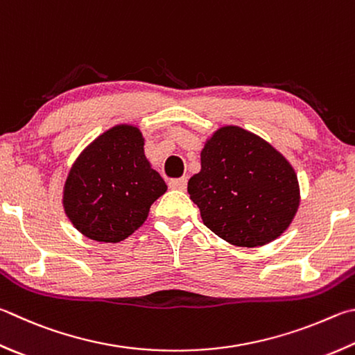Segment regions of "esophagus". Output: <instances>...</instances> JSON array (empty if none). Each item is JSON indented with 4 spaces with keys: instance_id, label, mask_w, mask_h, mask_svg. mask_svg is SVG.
I'll list each match as a JSON object with an SVG mask.
<instances>
[{
    "instance_id": "obj_1",
    "label": "esophagus",
    "mask_w": 355,
    "mask_h": 355,
    "mask_svg": "<svg viewBox=\"0 0 355 355\" xmlns=\"http://www.w3.org/2000/svg\"><path fill=\"white\" fill-rule=\"evenodd\" d=\"M169 186L172 189H178V191H186V186H188V178L182 177V178H175L171 180Z\"/></svg>"
}]
</instances>
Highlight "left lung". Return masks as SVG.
<instances>
[{
	"label": "left lung",
	"instance_id": "8db88e82",
	"mask_svg": "<svg viewBox=\"0 0 355 355\" xmlns=\"http://www.w3.org/2000/svg\"><path fill=\"white\" fill-rule=\"evenodd\" d=\"M202 169L188 192L212 233L236 247H262L279 237L300 206V184L282 153L237 125L212 133Z\"/></svg>",
	"mask_w": 355,
	"mask_h": 355
}]
</instances>
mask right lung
<instances>
[{"label":"right lung","mask_w":355,"mask_h":355,"mask_svg":"<svg viewBox=\"0 0 355 355\" xmlns=\"http://www.w3.org/2000/svg\"><path fill=\"white\" fill-rule=\"evenodd\" d=\"M166 191L144 155L143 133L119 124L77 157L63 188V208L88 239L116 243L146 222L152 203Z\"/></svg>","instance_id":"add662e5"}]
</instances>
